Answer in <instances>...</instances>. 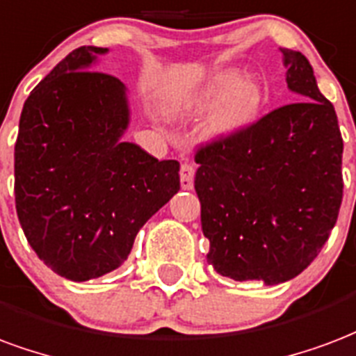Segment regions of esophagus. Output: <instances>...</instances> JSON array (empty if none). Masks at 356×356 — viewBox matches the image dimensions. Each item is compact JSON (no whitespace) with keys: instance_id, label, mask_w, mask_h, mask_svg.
<instances>
[{"instance_id":"34e87169","label":"esophagus","mask_w":356,"mask_h":356,"mask_svg":"<svg viewBox=\"0 0 356 356\" xmlns=\"http://www.w3.org/2000/svg\"><path fill=\"white\" fill-rule=\"evenodd\" d=\"M179 175H181V188L183 191H192V186H194V168L191 164H183Z\"/></svg>"}]
</instances>
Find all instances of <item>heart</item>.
Here are the masks:
<instances>
[{"mask_svg":"<svg viewBox=\"0 0 356 356\" xmlns=\"http://www.w3.org/2000/svg\"><path fill=\"white\" fill-rule=\"evenodd\" d=\"M266 90L259 79L241 77L238 70H222L185 99V111L200 113L217 104L205 126L211 139H230L257 122Z\"/></svg>","mask_w":356,"mask_h":356,"instance_id":"obj_1","label":"heart"}]
</instances>
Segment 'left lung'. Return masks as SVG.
Segmentation results:
<instances>
[{
	"instance_id": "8db88e82",
	"label": "left lung",
	"mask_w": 356,
	"mask_h": 356,
	"mask_svg": "<svg viewBox=\"0 0 356 356\" xmlns=\"http://www.w3.org/2000/svg\"><path fill=\"white\" fill-rule=\"evenodd\" d=\"M281 54L289 90L302 102L196 152L207 262L234 281L277 285L304 272L326 243L343 196L334 105L302 52Z\"/></svg>"
}]
</instances>
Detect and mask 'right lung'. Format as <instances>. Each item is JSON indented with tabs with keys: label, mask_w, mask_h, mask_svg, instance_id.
<instances>
[{
	"label": "right lung",
	"mask_w": 356,
	"mask_h": 356,
	"mask_svg": "<svg viewBox=\"0 0 356 356\" xmlns=\"http://www.w3.org/2000/svg\"><path fill=\"white\" fill-rule=\"evenodd\" d=\"M102 47H79L31 90L15 145L17 215L31 249L71 281L122 264L139 228L179 191V162L122 141L128 90L90 71Z\"/></svg>",
	"instance_id": "1"
}]
</instances>
